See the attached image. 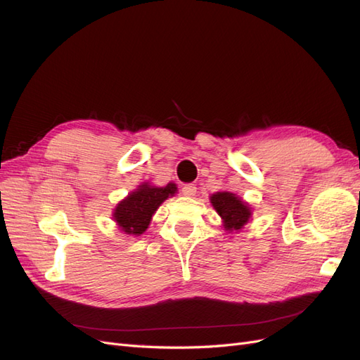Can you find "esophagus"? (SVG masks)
Here are the masks:
<instances>
[{"label":"esophagus","mask_w":360,"mask_h":360,"mask_svg":"<svg viewBox=\"0 0 360 360\" xmlns=\"http://www.w3.org/2000/svg\"><path fill=\"white\" fill-rule=\"evenodd\" d=\"M181 192L184 197H195V193H197V186H195V184H184Z\"/></svg>","instance_id":"34e87169"}]
</instances>
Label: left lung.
<instances>
[{
	"instance_id": "obj_1",
	"label": "left lung",
	"mask_w": 360,
	"mask_h": 360,
	"mask_svg": "<svg viewBox=\"0 0 360 360\" xmlns=\"http://www.w3.org/2000/svg\"><path fill=\"white\" fill-rule=\"evenodd\" d=\"M210 202L216 213L221 216L224 230L228 233H240L252 219V207L233 192L221 191L212 193Z\"/></svg>"
}]
</instances>
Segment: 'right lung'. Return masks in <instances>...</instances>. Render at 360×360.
<instances>
[{"mask_svg": "<svg viewBox=\"0 0 360 360\" xmlns=\"http://www.w3.org/2000/svg\"><path fill=\"white\" fill-rule=\"evenodd\" d=\"M176 193L177 184L172 181L167 186H155L150 181L141 183L112 210V219L120 233L135 237L146 233L160 204Z\"/></svg>", "mask_w": 360, "mask_h": 360, "instance_id": "1", "label": "right lung"}]
</instances>
